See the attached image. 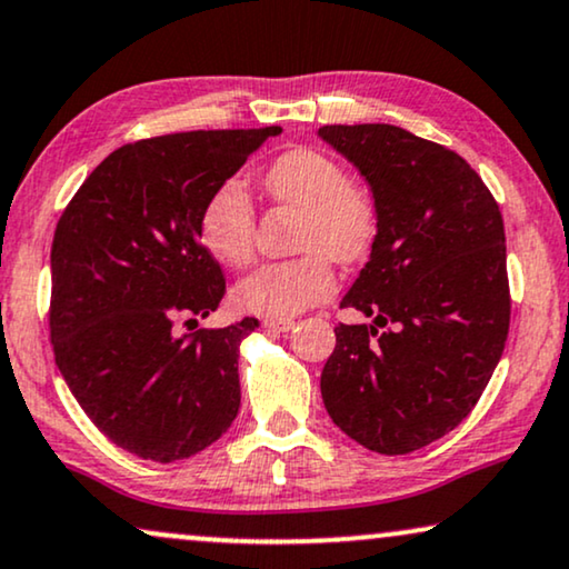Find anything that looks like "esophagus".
<instances>
[{
	"label": "esophagus",
	"mask_w": 569,
	"mask_h": 569,
	"mask_svg": "<svg viewBox=\"0 0 569 569\" xmlns=\"http://www.w3.org/2000/svg\"><path fill=\"white\" fill-rule=\"evenodd\" d=\"M293 325H297L293 320H270V317L268 320H262L264 330H276V332H289Z\"/></svg>",
	"instance_id": "obj_1"
}]
</instances>
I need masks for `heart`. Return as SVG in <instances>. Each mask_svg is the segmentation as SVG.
Listing matches in <instances>:
<instances>
[{"label":"heart","mask_w":569,"mask_h":569,"mask_svg":"<svg viewBox=\"0 0 569 569\" xmlns=\"http://www.w3.org/2000/svg\"><path fill=\"white\" fill-rule=\"evenodd\" d=\"M264 189L278 206L305 213L297 260L270 262L239 280L237 305L270 320H289L322 305L336 291L340 264L367 257L377 237V202L367 187L348 179L346 166L322 150L293 148L272 161ZM200 239L229 268H244L254 254V206L239 179L223 181L200 213Z\"/></svg>","instance_id":"1"}]
</instances>
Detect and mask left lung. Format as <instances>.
Returning <instances> with one entry per match:
<instances>
[{
  "label": "left lung",
  "mask_w": 569,
  "mask_h": 569,
  "mask_svg": "<svg viewBox=\"0 0 569 569\" xmlns=\"http://www.w3.org/2000/svg\"><path fill=\"white\" fill-rule=\"evenodd\" d=\"M320 138L367 179L377 237L340 307L320 377L336 427L382 456L445 437L479 403L510 330L505 223L450 148L392 124H328Z\"/></svg>",
  "instance_id": "left-lung-1"
}]
</instances>
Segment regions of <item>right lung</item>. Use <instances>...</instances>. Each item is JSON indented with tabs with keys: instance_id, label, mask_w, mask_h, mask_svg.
I'll list each match as a JSON object with an SVG mask.
<instances>
[{
	"instance_id": "right-lung-1",
	"label": "right lung",
	"mask_w": 569,
	"mask_h": 569,
	"mask_svg": "<svg viewBox=\"0 0 569 569\" xmlns=\"http://www.w3.org/2000/svg\"><path fill=\"white\" fill-rule=\"evenodd\" d=\"M280 127L161 134L113 150L51 244L54 359L88 419L142 460L177 463L237 419L239 346L254 317L181 336L216 312L221 264L200 241L208 197Z\"/></svg>"
}]
</instances>
